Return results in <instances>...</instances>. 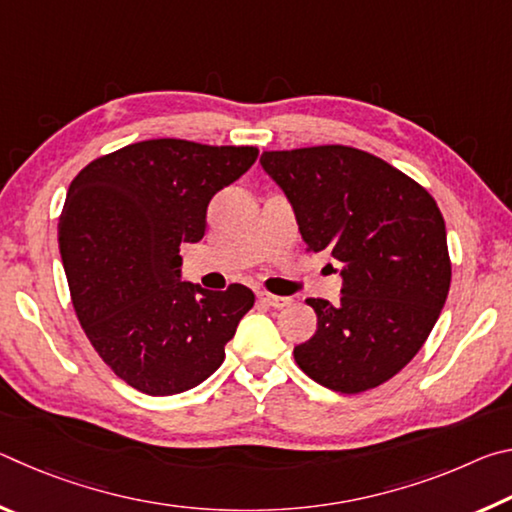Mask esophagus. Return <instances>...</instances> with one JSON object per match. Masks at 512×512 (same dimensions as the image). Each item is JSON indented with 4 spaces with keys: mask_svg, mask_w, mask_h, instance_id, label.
<instances>
[{
    "mask_svg": "<svg viewBox=\"0 0 512 512\" xmlns=\"http://www.w3.org/2000/svg\"><path fill=\"white\" fill-rule=\"evenodd\" d=\"M259 300H262L266 307H273V309H284V307L291 305V298H287V296H273V293H266V291L259 293Z\"/></svg>",
    "mask_w": 512,
    "mask_h": 512,
    "instance_id": "obj_1",
    "label": "esophagus"
}]
</instances>
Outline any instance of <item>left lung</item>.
Segmentation results:
<instances>
[{
	"instance_id": "8db88e82",
	"label": "left lung",
	"mask_w": 512,
	"mask_h": 512,
	"mask_svg": "<svg viewBox=\"0 0 512 512\" xmlns=\"http://www.w3.org/2000/svg\"><path fill=\"white\" fill-rule=\"evenodd\" d=\"M309 253L341 266V300L309 298L318 329L293 348L320 386L354 395L395 377L440 316L452 262L445 219L422 185L377 155L327 144L264 151Z\"/></svg>"
}]
</instances>
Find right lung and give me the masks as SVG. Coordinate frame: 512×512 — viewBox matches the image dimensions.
I'll return each instance as SVG.
<instances>
[{"mask_svg":"<svg viewBox=\"0 0 512 512\" xmlns=\"http://www.w3.org/2000/svg\"><path fill=\"white\" fill-rule=\"evenodd\" d=\"M257 155V146L164 137L101 155L69 185L58 246L72 305L92 348L137 391L201 384L255 305L244 284L180 282V246L203 239L212 196Z\"/></svg>","mask_w":512,"mask_h":512,"instance_id":"obj_1","label":"right lung"}]
</instances>
